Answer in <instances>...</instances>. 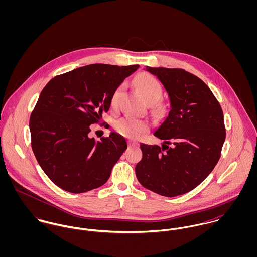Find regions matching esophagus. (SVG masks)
Here are the masks:
<instances>
[{
    "instance_id": "1",
    "label": "esophagus",
    "mask_w": 257,
    "mask_h": 257,
    "mask_svg": "<svg viewBox=\"0 0 257 257\" xmlns=\"http://www.w3.org/2000/svg\"><path fill=\"white\" fill-rule=\"evenodd\" d=\"M127 144H128V147H137V146H138L135 142H128Z\"/></svg>"
}]
</instances>
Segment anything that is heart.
<instances>
[{
    "mask_svg": "<svg viewBox=\"0 0 257 257\" xmlns=\"http://www.w3.org/2000/svg\"><path fill=\"white\" fill-rule=\"evenodd\" d=\"M136 87L138 88L141 96L147 104H155L162 95V87L156 78L149 74H143L136 78ZM123 86H118L110 98V107L115 108L118 104L120 95L122 93ZM115 131L123 137L130 139H138L147 131V123L144 120L126 116L117 120L114 124Z\"/></svg>",
    "mask_w": 257,
    "mask_h": 257,
    "instance_id": "heart-1",
    "label": "heart"
}]
</instances>
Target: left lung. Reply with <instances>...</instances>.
<instances>
[{"mask_svg": "<svg viewBox=\"0 0 257 257\" xmlns=\"http://www.w3.org/2000/svg\"><path fill=\"white\" fill-rule=\"evenodd\" d=\"M164 86L170 110L154 136L162 147L141 144L142 160L136 165L139 182L165 197L185 194L213 171L225 140L223 113L210 88L180 68L149 67Z\"/></svg>", "mask_w": 257, "mask_h": 257, "instance_id": "obj_1", "label": "left lung"}]
</instances>
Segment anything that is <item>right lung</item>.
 Returning <instances> with one entry per match:
<instances>
[{
  "instance_id": "right-lung-1",
  "label": "right lung",
  "mask_w": 257,
  "mask_h": 257,
  "mask_svg": "<svg viewBox=\"0 0 257 257\" xmlns=\"http://www.w3.org/2000/svg\"><path fill=\"white\" fill-rule=\"evenodd\" d=\"M139 67L90 64L54 77L41 91L30 118L32 147L59 188L84 193L108 181L127 145L116 133L100 142L89 138L90 125L101 121L114 90Z\"/></svg>"
}]
</instances>
